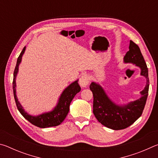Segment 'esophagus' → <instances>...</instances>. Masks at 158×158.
<instances>
[{
  "mask_svg": "<svg viewBox=\"0 0 158 158\" xmlns=\"http://www.w3.org/2000/svg\"><path fill=\"white\" fill-rule=\"evenodd\" d=\"M90 82V78L87 74H84L79 79V84L82 87H86Z\"/></svg>",
  "mask_w": 158,
  "mask_h": 158,
  "instance_id": "1",
  "label": "esophagus"
}]
</instances>
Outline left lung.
Segmentation results:
<instances>
[{
    "label": "left lung",
    "instance_id": "1",
    "mask_svg": "<svg viewBox=\"0 0 158 158\" xmlns=\"http://www.w3.org/2000/svg\"><path fill=\"white\" fill-rule=\"evenodd\" d=\"M124 61L139 67L141 74L146 78V85L141 92V98L127 105L118 106L109 100L100 85L94 82L90 85L93 95V114L101 124L114 130L125 129L137 121L142 114L148 94V68L139 47L132 40L130 42L129 51L124 56Z\"/></svg>",
    "mask_w": 158,
    "mask_h": 158
}]
</instances>
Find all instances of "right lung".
<instances>
[{"mask_svg":"<svg viewBox=\"0 0 158 158\" xmlns=\"http://www.w3.org/2000/svg\"><path fill=\"white\" fill-rule=\"evenodd\" d=\"M26 47L23 48L22 52H21L20 55L17 58V64H16V67L14 71V77H13V82H12V88H13V93H14V97L16 102V105L18 110L19 111L21 114L25 118L26 120L34 125L37 127H41V128H45V127H53L57 126V125H60L62 123L64 119L65 118L67 115H68L69 110V105L72 100H73L74 96L76 95L77 93H79L81 90V88H80L79 85L78 84V81H75L71 84L68 87L64 90L62 94H61L60 97L58 100V103L56 106L54 108L53 111L48 112V113L42 114L40 116H32L31 115L28 114L23 109L20 103L17 100V95H16V84H15V79L17 74L18 73V69L19 63H21V58L23 53L25 52Z\"/></svg>","mask_w":158,"mask_h":158,"instance_id":"obj_1","label":"right lung"}]
</instances>
